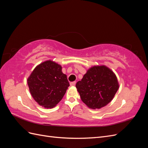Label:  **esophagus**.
Wrapping results in <instances>:
<instances>
[{
  "mask_svg": "<svg viewBox=\"0 0 148 148\" xmlns=\"http://www.w3.org/2000/svg\"><path fill=\"white\" fill-rule=\"evenodd\" d=\"M76 82H71L70 83V86H75V84H76Z\"/></svg>",
  "mask_w": 148,
  "mask_h": 148,
  "instance_id": "1",
  "label": "esophagus"
}]
</instances>
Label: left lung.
<instances>
[{"mask_svg": "<svg viewBox=\"0 0 148 148\" xmlns=\"http://www.w3.org/2000/svg\"><path fill=\"white\" fill-rule=\"evenodd\" d=\"M119 85L117 78L106 66L89 69L76 88L82 101L91 109H101L112 100Z\"/></svg>", "mask_w": 148, "mask_h": 148, "instance_id": "left-lung-1", "label": "left lung"}]
</instances>
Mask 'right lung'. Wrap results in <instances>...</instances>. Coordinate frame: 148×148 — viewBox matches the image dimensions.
I'll return each mask as SVG.
<instances>
[{
  "label": "right lung",
  "mask_w": 148,
  "mask_h": 148,
  "mask_svg": "<svg viewBox=\"0 0 148 148\" xmlns=\"http://www.w3.org/2000/svg\"><path fill=\"white\" fill-rule=\"evenodd\" d=\"M28 84L34 99L45 108L55 107L70 86L62 66L51 60L36 67L28 78Z\"/></svg>",
  "instance_id": "1"
}]
</instances>
